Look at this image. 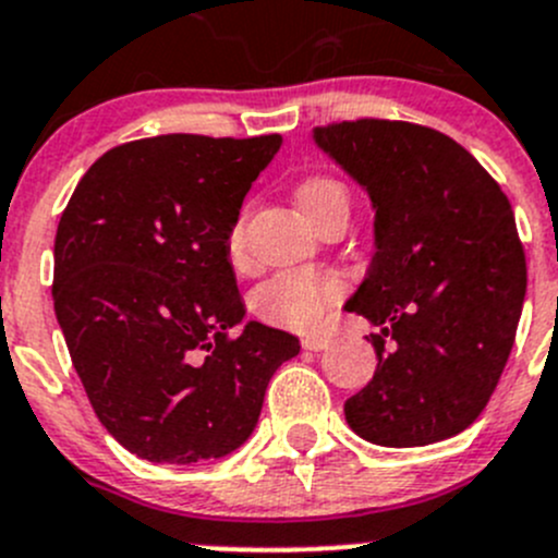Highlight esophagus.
<instances>
[{
  "instance_id": "esophagus-1",
  "label": "esophagus",
  "mask_w": 558,
  "mask_h": 558,
  "mask_svg": "<svg viewBox=\"0 0 558 558\" xmlns=\"http://www.w3.org/2000/svg\"><path fill=\"white\" fill-rule=\"evenodd\" d=\"M329 345V338H324V335H305V338H302V349H307V351H322V349H327Z\"/></svg>"
}]
</instances>
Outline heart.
Listing matches in <instances>:
<instances>
[{
  "instance_id": "heart-1",
  "label": "heart",
  "mask_w": 558,
  "mask_h": 558,
  "mask_svg": "<svg viewBox=\"0 0 558 558\" xmlns=\"http://www.w3.org/2000/svg\"><path fill=\"white\" fill-rule=\"evenodd\" d=\"M335 202H349L345 187L332 177H307L296 187V204L307 215L313 226L324 215V209ZM245 220L247 215L240 213L231 223L226 236V251L231 264L247 262L245 247ZM349 291V280L340 272H305V269H289L278 272L262 283L253 294V307L258 316L269 324H278L286 329H316L327 318V313L338 305Z\"/></svg>"
}]
</instances>
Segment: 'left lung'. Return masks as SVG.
Instances as JSON below:
<instances>
[{
	"label": "left lung",
	"mask_w": 558,
	"mask_h": 558,
	"mask_svg": "<svg viewBox=\"0 0 558 558\" xmlns=\"http://www.w3.org/2000/svg\"><path fill=\"white\" fill-rule=\"evenodd\" d=\"M376 207V256L345 311L378 365L343 411L362 439L423 447L488 405L515 343L526 253L499 182L450 135L398 119L316 128Z\"/></svg>",
	"instance_id": "left-lung-1"
}]
</instances>
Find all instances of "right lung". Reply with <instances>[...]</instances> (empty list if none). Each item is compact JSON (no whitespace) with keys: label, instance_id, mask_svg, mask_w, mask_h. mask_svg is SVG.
<instances>
[{"label":"right lung","instance_id":"obj_1","mask_svg":"<svg viewBox=\"0 0 558 558\" xmlns=\"http://www.w3.org/2000/svg\"><path fill=\"white\" fill-rule=\"evenodd\" d=\"M280 135L119 144L75 185L53 240V311L102 428L153 463L234 452L300 340L245 316L226 236Z\"/></svg>","mask_w":558,"mask_h":558}]
</instances>
